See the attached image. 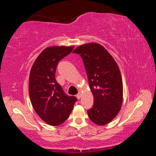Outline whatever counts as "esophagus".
Returning a JSON list of instances; mask_svg holds the SVG:
<instances>
[{
	"instance_id": "1",
	"label": "esophagus",
	"mask_w": 156,
	"mask_h": 156,
	"mask_svg": "<svg viewBox=\"0 0 156 156\" xmlns=\"http://www.w3.org/2000/svg\"><path fill=\"white\" fill-rule=\"evenodd\" d=\"M76 98H77L78 99H80V98H81V93L80 92H79V93L76 95Z\"/></svg>"
}]
</instances>
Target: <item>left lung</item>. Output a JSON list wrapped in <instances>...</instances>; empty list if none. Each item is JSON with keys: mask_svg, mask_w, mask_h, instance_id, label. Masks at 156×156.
<instances>
[{"mask_svg": "<svg viewBox=\"0 0 156 156\" xmlns=\"http://www.w3.org/2000/svg\"><path fill=\"white\" fill-rule=\"evenodd\" d=\"M73 53L83 60L94 105L87 111L90 120L98 125L113 120L121 109L123 98L122 80L119 67L107 50L96 43L84 44Z\"/></svg>", "mask_w": 156, "mask_h": 156, "instance_id": "obj_1", "label": "left lung"}]
</instances>
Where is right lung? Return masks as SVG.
Here are the masks:
<instances>
[{"label": "right lung", "instance_id": "1", "mask_svg": "<svg viewBox=\"0 0 156 156\" xmlns=\"http://www.w3.org/2000/svg\"><path fill=\"white\" fill-rule=\"evenodd\" d=\"M74 46L47 47L37 57L29 78V94L31 105L44 122L61 125L67 119L77 98L68 96L55 79L58 62L69 54Z\"/></svg>", "mask_w": 156, "mask_h": 156}]
</instances>
